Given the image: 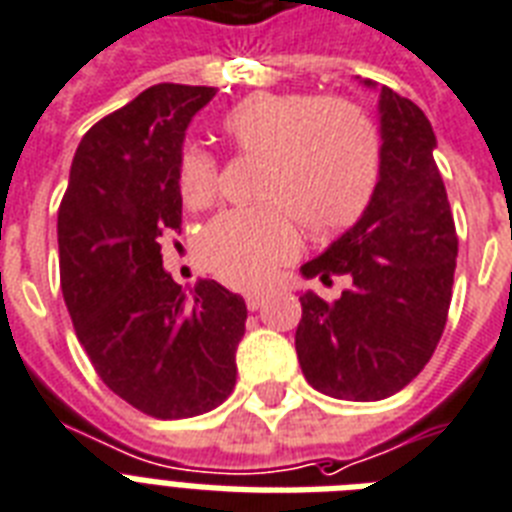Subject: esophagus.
<instances>
[{"label": "esophagus", "instance_id": "obj_1", "mask_svg": "<svg viewBox=\"0 0 512 512\" xmlns=\"http://www.w3.org/2000/svg\"><path fill=\"white\" fill-rule=\"evenodd\" d=\"M245 304H248L251 312H256V309L264 304V293H259V290H248V293H245Z\"/></svg>", "mask_w": 512, "mask_h": 512}]
</instances>
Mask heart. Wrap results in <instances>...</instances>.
<instances>
[{
	"label": "heart",
	"instance_id": "obj_1",
	"mask_svg": "<svg viewBox=\"0 0 512 512\" xmlns=\"http://www.w3.org/2000/svg\"><path fill=\"white\" fill-rule=\"evenodd\" d=\"M224 134L245 155L267 158L256 208L227 211L208 224L200 253L232 285L256 288L296 253V219L312 235L357 222L378 185L380 145L370 118L349 102L317 94L259 92L224 116ZM219 190V163L203 147L179 161V192L206 208Z\"/></svg>",
	"mask_w": 512,
	"mask_h": 512
}]
</instances>
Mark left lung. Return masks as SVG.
<instances>
[{
  "instance_id": "left-lung-1",
  "label": "left lung",
  "mask_w": 512,
  "mask_h": 512,
  "mask_svg": "<svg viewBox=\"0 0 512 512\" xmlns=\"http://www.w3.org/2000/svg\"><path fill=\"white\" fill-rule=\"evenodd\" d=\"M378 121L380 174L365 214L301 267L325 285L351 277L330 304L306 290L296 330L304 378L349 402H378L418 378L444 333L455 282L457 235L431 121L388 87Z\"/></svg>"
}]
</instances>
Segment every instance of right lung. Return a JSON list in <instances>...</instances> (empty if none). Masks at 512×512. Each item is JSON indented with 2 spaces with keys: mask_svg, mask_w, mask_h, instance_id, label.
Instances as JSON below:
<instances>
[{
  "mask_svg": "<svg viewBox=\"0 0 512 512\" xmlns=\"http://www.w3.org/2000/svg\"><path fill=\"white\" fill-rule=\"evenodd\" d=\"M214 87L155 84L84 134L57 211L60 285L102 383L161 420L195 418L232 394L243 296L216 280L185 290L161 237L182 224L179 161Z\"/></svg>",
  "mask_w": 512,
  "mask_h": 512,
  "instance_id": "add662e5",
  "label": "right lung"
}]
</instances>
